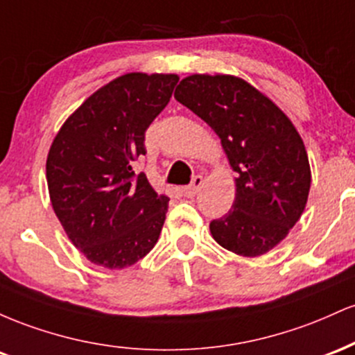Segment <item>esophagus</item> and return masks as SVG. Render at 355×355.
Returning <instances> with one entry per match:
<instances>
[{
    "instance_id": "34e87169",
    "label": "esophagus",
    "mask_w": 355,
    "mask_h": 355,
    "mask_svg": "<svg viewBox=\"0 0 355 355\" xmlns=\"http://www.w3.org/2000/svg\"><path fill=\"white\" fill-rule=\"evenodd\" d=\"M202 185H203V177H202V175H197V177L191 180L190 185L183 189V193H185V197H189V198L195 197V195L198 193V190L202 189Z\"/></svg>"
}]
</instances>
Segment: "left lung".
I'll list each match as a JSON object with an SVG mask.
<instances>
[{"label":"left lung","mask_w":355,"mask_h":355,"mask_svg":"<svg viewBox=\"0 0 355 355\" xmlns=\"http://www.w3.org/2000/svg\"><path fill=\"white\" fill-rule=\"evenodd\" d=\"M175 100L217 133L237 173L234 205L211 220V237L239 255L266 254L287 237L311 190L307 152L295 126L237 76H187L175 89Z\"/></svg>","instance_id":"obj_1"}]
</instances>
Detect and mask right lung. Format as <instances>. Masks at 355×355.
Listing matches in <instances>:
<instances>
[{
	"label": "right lung",
	"instance_id": "obj_1",
	"mask_svg": "<svg viewBox=\"0 0 355 355\" xmlns=\"http://www.w3.org/2000/svg\"><path fill=\"white\" fill-rule=\"evenodd\" d=\"M177 81V75L126 73L93 93L53 140L46 160L53 210L96 266H133L160 237L170 198L133 166Z\"/></svg>",
	"mask_w": 355,
	"mask_h": 355
}]
</instances>
